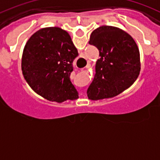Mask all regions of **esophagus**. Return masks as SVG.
I'll list each match as a JSON object with an SVG mask.
<instances>
[{"mask_svg": "<svg viewBox=\"0 0 160 160\" xmlns=\"http://www.w3.org/2000/svg\"><path fill=\"white\" fill-rule=\"evenodd\" d=\"M89 66H90V64H87V68H88Z\"/></svg>", "mask_w": 160, "mask_h": 160, "instance_id": "34e87169", "label": "esophagus"}]
</instances>
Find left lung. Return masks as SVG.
<instances>
[{
	"label": "left lung",
	"instance_id": "1",
	"mask_svg": "<svg viewBox=\"0 0 160 160\" xmlns=\"http://www.w3.org/2000/svg\"><path fill=\"white\" fill-rule=\"evenodd\" d=\"M90 45L99 50L95 75L87 90L90 100L113 98L129 88L140 72V53L128 32L111 25H102L90 34Z\"/></svg>",
	"mask_w": 160,
	"mask_h": 160
}]
</instances>
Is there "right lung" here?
Masks as SVG:
<instances>
[{
	"instance_id": "add662e5",
	"label": "right lung",
	"mask_w": 160,
	"mask_h": 160,
	"mask_svg": "<svg viewBox=\"0 0 160 160\" xmlns=\"http://www.w3.org/2000/svg\"><path fill=\"white\" fill-rule=\"evenodd\" d=\"M78 55L71 38L58 27L43 28L29 38L23 49L22 70L35 93L51 102L78 98L70 81L73 61Z\"/></svg>"
}]
</instances>
